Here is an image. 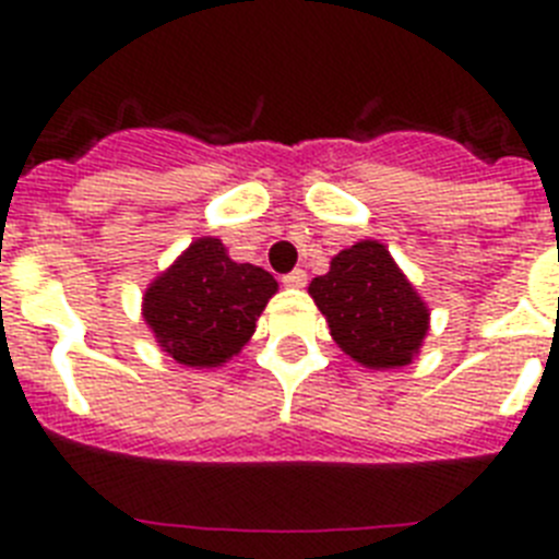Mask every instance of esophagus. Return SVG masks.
Wrapping results in <instances>:
<instances>
[{"label":"esophagus","mask_w":559,"mask_h":559,"mask_svg":"<svg viewBox=\"0 0 559 559\" xmlns=\"http://www.w3.org/2000/svg\"><path fill=\"white\" fill-rule=\"evenodd\" d=\"M305 283H308V274L302 269H294L290 274L283 276L285 288H305Z\"/></svg>","instance_id":"1"}]
</instances>
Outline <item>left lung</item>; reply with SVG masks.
Here are the masks:
<instances>
[{
  "instance_id": "8db88e82",
  "label": "left lung",
  "mask_w": 559,
  "mask_h": 559,
  "mask_svg": "<svg viewBox=\"0 0 559 559\" xmlns=\"http://www.w3.org/2000/svg\"><path fill=\"white\" fill-rule=\"evenodd\" d=\"M310 296L335 344L369 369L412 364L428 333L426 302L378 240L335 254L328 274L310 283Z\"/></svg>"
}]
</instances>
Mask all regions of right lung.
Segmentation results:
<instances>
[{
	"label": "right lung",
	"mask_w": 559,
	"mask_h": 559,
	"mask_svg": "<svg viewBox=\"0 0 559 559\" xmlns=\"http://www.w3.org/2000/svg\"><path fill=\"white\" fill-rule=\"evenodd\" d=\"M276 280L235 263L218 237H201L145 290L142 316L159 347L185 367H221L257 328Z\"/></svg>",
	"instance_id": "1"
}]
</instances>
